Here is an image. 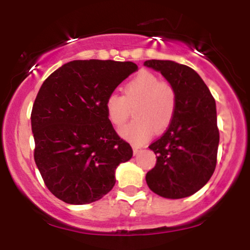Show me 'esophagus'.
<instances>
[{
    "label": "esophagus",
    "mask_w": 250,
    "mask_h": 250,
    "mask_svg": "<svg viewBox=\"0 0 250 250\" xmlns=\"http://www.w3.org/2000/svg\"><path fill=\"white\" fill-rule=\"evenodd\" d=\"M133 151H134V154L136 155L137 153H140V151H141V148H140V147H135V146H134V147H133Z\"/></svg>",
    "instance_id": "34e87169"
}]
</instances>
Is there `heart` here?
<instances>
[{"label":"heart","mask_w":250,"mask_h":250,"mask_svg":"<svg viewBox=\"0 0 250 250\" xmlns=\"http://www.w3.org/2000/svg\"><path fill=\"white\" fill-rule=\"evenodd\" d=\"M176 91L168 81L150 71H140L123 88V96L110 94L104 102L109 122L121 127L133 109L135 119L120 134L135 145H141L155 131H163L173 121L176 111Z\"/></svg>","instance_id":"1"}]
</instances>
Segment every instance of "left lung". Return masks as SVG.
<instances>
[{
  "label": "left lung",
  "mask_w": 250,
  "mask_h": 250,
  "mask_svg": "<svg viewBox=\"0 0 250 250\" xmlns=\"http://www.w3.org/2000/svg\"><path fill=\"white\" fill-rule=\"evenodd\" d=\"M145 65L160 71L177 97L173 121L149 146L156 154V165L146 181L150 190L162 197L190 196L208 182L216 167L220 134L215 100L188 65L163 60H148Z\"/></svg>",
  "instance_id": "8db88e82"
}]
</instances>
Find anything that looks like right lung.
<instances>
[{"label": "right lung", "instance_id": "1", "mask_svg": "<svg viewBox=\"0 0 250 250\" xmlns=\"http://www.w3.org/2000/svg\"><path fill=\"white\" fill-rule=\"evenodd\" d=\"M133 62L76 60L47 77L31 110L34 159L44 185L70 205L100 200L115 169L133 156L105 114V99L133 74Z\"/></svg>", "mask_w": 250, "mask_h": 250}]
</instances>
